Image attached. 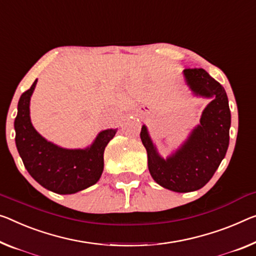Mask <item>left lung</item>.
Listing matches in <instances>:
<instances>
[{
    "label": "left lung",
    "mask_w": 256,
    "mask_h": 256,
    "mask_svg": "<svg viewBox=\"0 0 256 256\" xmlns=\"http://www.w3.org/2000/svg\"><path fill=\"white\" fill-rule=\"evenodd\" d=\"M183 76L194 96L212 100L204 108L200 124L166 159L160 156L146 126H142L140 132L152 178L175 192L199 190L210 182L226 156L231 126L229 100L222 86L204 68H186Z\"/></svg>",
    "instance_id": "left-lung-1"
}]
</instances>
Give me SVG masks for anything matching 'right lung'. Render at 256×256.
<instances>
[{"label":"right lung","instance_id":"right-lung-1","mask_svg":"<svg viewBox=\"0 0 256 256\" xmlns=\"http://www.w3.org/2000/svg\"><path fill=\"white\" fill-rule=\"evenodd\" d=\"M38 78L19 98L14 119L16 146L30 175L46 190L72 194L100 180L104 169V150L118 129L100 132L89 146L65 148L46 140L33 127L30 104Z\"/></svg>","mask_w":256,"mask_h":256}]
</instances>
